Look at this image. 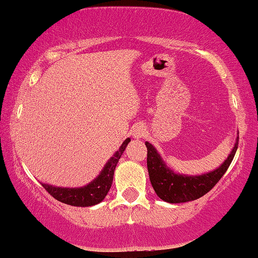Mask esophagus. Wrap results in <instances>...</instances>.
<instances>
[{"instance_id":"34e87169","label":"esophagus","mask_w":258,"mask_h":258,"mask_svg":"<svg viewBox=\"0 0 258 258\" xmlns=\"http://www.w3.org/2000/svg\"><path fill=\"white\" fill-rule=\"evenodd\" d=\"M144 135H145L144 126L137 125V126H135V128L133 129V136H134L135 138H136V139H139V138L144 137Z\"/></svg>"}]
</instances>
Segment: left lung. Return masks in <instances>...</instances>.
Segmentation results:
<instances>
[{
    "label": "left lung",
    "instance_id": "obj_1",
    "mask_svg": "<svg viewBox=\"0 0 258 258\" xmlns=\"http://www.w3.org/2000/svg\"><path fill=\"white\" fill-rule=\"evenodd\" d=\"M239 133L234 146L224 162L218 168L201 175H184L175 172L164 162L158 150L149 142L147 147V170L152 186L160 199L168 204L193 201L208 193L225 174L238 149Z\"/></svg>",
    "mask_w": 258,
    "mask_h": 258
}]
</instances>
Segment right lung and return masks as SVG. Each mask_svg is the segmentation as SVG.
Here are the masks:
<instances>
[{
  "label": "right lung",
  "mask_w": 258,
  "mask_h": 258,
  "mask_svg": "<svg viewBox=\"0 0 258 258\" xmlns=\"http://www.w3.org/2000/svg\"><path fill=\"white\" fill-rule=\"evenodd\" d=\"M130 141L132 139L126 138L122 143L119 150L113 154V157L101 169L99 175L94 180H91L89 184L84 185L82 187H61L41 183L42 186L51 194L54 199L62 202V204L74 207H91L98 205L99 202L105 199L112 186L114 170H115L116 164Z\"/></svg>",
  "instance_id": "add662e5"
}]
</instances>
